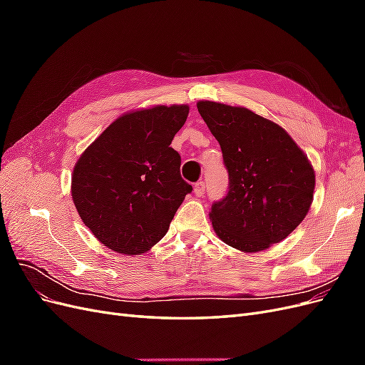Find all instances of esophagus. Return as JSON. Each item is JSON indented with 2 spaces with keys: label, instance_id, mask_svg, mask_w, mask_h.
Segmentation results:
<instances>
[{
  "label": "esophagus",
  "instance_id": "esophagus-1",
  "mask_svg": "<svg viewBox=\"0 0 365 365\" xmlns=\"http://www.w3.org/2000/svg\"><path fill=\"white\" fill-rule=\"evenodd\" d=\"M205 193V182L204 181H200L195 184V195L196 196H204Z\"/></svg>",
  "mask_w": 365,
  "mask_h": 365
}]
</instances>
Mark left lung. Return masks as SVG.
I'll return each instance as SVG.
<instances>
[{"label":"left lung","instance_id":"obj_1","mask_svg":"<svg viewBox=\"0 0 365 365\" xmlns=\"http://www.w3.org/2000/svg\"><path fill=\"white\" fill-rule=\"evenodd\" d=\"M196 106L228 172L227 195L210 213L216 235L245 252L279 244L311 207L312 165L288 132L250 109L207 101Z\"/></svg>","mask_w":365,"mask_h":365}]
</instances>
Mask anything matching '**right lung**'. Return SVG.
Segmentation results:
<instances>
[{
	"mask_svg": "<svg viewBox=\"0 0 365 365\" xmlns=\"http://www.w3.org/2000/svg\"><path fill=\"white\" fill-rule=\"evenodd\" d=\"M189 106H155L117 118L88 148L73 172V201L83 224L109 250H150L193 187L181 176L170 143Z\"/></svg>",
	"mask_w": 365,
	"mask_h": 365,
	"instance_id": "obj_1",
	"label": "right lung"
}]
</instances>
